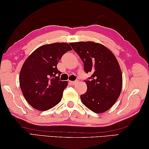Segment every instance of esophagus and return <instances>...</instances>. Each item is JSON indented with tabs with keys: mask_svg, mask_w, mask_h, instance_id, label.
<instances>
[{
	"mask_svg": "<svg viewBox=\"0 0 149 149\" xmlns=\"http://www.w3.org/2000/svg\"><path fill=\"white\" fill-rule=\"evenodd\" d=\"M69 82H70V84H71V85H74L76 84L78 81H70Z\"/></svg>",
	"mask_w": 149,
	"mask_h": 149,
	"instance_id": "1",
	"label": "esophagus"
}]
</instances>
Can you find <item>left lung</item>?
Wrapping results in <instances>:
<instances>
[{
	"mask_svg": "<svg viewBox=\"0 0 149 149\" xmlns=\"http://www.w3.org/2000/svg\"><path fill=\"white\" fill-rule=\"evenodd\" d=\"M84 62V70L90 72L85 81L87 90L80 96L83 104L98 114L109 110L116 102L122 89V74L112 51L93 41L70 42Z\"/></svg>",
	"mask_w": 149,
	"mask_h": 149,
	"instance_id": "1",
	"label": "left lung"
}]
</instances>
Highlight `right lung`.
<instances>
[{
    "instance_id": "obj_1",
    "label": "right lung",
    "mask_w": 149,
    "mask_h": 149,
    "mask_svg": "<svg viewBox=\"0 0 149 149\" xmlns=\"http://www.w3.org/2000/svg\"><path fill=\"white\" fill-rule=\"evenodd\" d=\"M66 42L42 45L27 57L19 73V86L27 102L35 109L45 111L62 99L68 81L60 80L57 64L71 50Z\"/></svg>"
}]
</instances>
